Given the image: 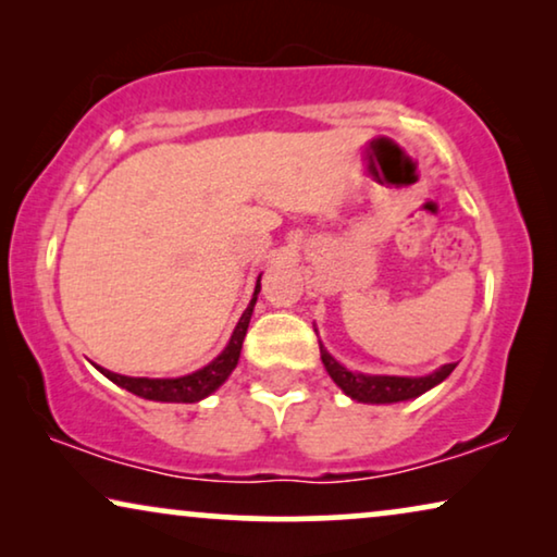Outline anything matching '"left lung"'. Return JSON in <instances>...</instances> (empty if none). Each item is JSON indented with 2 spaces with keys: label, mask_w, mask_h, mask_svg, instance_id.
<instances>
[{
  "label": "left lung",
  "mask_w": 557,
  "mask_h": 557,
  "mask_svg": "<svg viewBox=\"0 0 557 557\" xmlns=\"http://www.w3.org/2000/svg\"><path fill=\"white\" fill-rule=\"evenodd\" d=\"M317 332V330H314ZM319 352H322V362L334 385L339 387L342 393L349 395V398L357 403H370V406H387V403H400V400H413L418 395L429 393L431 387L444 383V380L451 375L456 364H441L438 370L429 372V375L421 377H406V375H368V372L347 370L345 364L334 360V357L326 352V347L319 342Z\"/></svg>",
  "instance_id": "left-lung-1"
}]
</instances>
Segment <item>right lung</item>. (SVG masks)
<instances>
[{
	"label": "right lung",
	"instance_id": "add662e5",
	"mask_svg": "<svg viewBox=\"0 0 557 557\" xmlns=\"http://www.w3.org/2000/svg\"><path fill=\"white\" fill-rule=\"evenodd\" d=\"M258 292H261V276L256 278V288H253V299L243 311L238 324L231 334V342H227L223 352H220L215 360L205 364V368L189 372V375L182 377H128V375H119V372H111L106 368H96L101 370V375H106L111 383H116L124 391L139 395L144 400H157V403H200L218 391L220 385L231 377V372L235 370V364L240 360V349H243V339H246L248 324H250V314H253V307L258 301Z\"/></svg>",
	"mask_w": 557,
	"mask_h": 557
}]
</instances>
